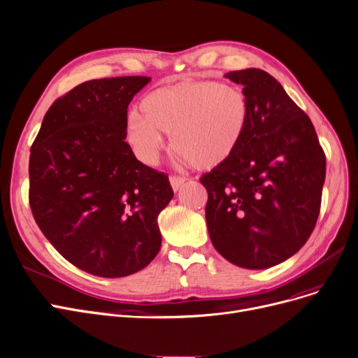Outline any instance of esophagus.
I'll return each mask as SVG.
<instances>
[{
  "instance_id": "34e87169",
  "label": "esophagus",
  "mask_w": 358,
  "mask_h": 358,
  "mask_svg": "<svg viewBox=\"0 0 358 358\" xmlns=\"http://www.w3.org/2000/svg\"><path fill=\"white\" fill-rule=\"evenodd\" d=\"M185 178L182 177H176V176H171L169 177V182H171V187H173L174 192H178L181 189V185L184 184Z\"/></svg>"
}]
</instances>
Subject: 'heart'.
<instances>
[{"instance_id":"heart-1","label":"heart","mask_w":358,"mask_h":358,"mask_svg":"<svg viewBox=\"0 0 358 358\" xmlns=\"http://www.w3.org/2000/svg\"><path fill=\"white\" fill-rule=\"evenodd\" d=\"M143 115L130 113L127 142L146 164H155L166 146L182 165L212 169L225 164L240 146L250 117L245 93L220 82H182L150 92Z\"/></svg>"}]
</instances>
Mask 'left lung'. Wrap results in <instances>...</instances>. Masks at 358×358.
<instances>
[{
  "instance_id": "obj_1",
  "label": "left lung",
  "mask_w": 358,
  "mask_h": 358,
  "mask_svg": "<svg viewBox=\"0 0 358 358\" xmlns=\"http://www.w3.org/2000/svg\"><path fill=\"white\" fill-rule=\"evenodd\" d=\"M250 117L234 155L200 178L216 252L232 265L268 269L297 253L316 225L326 158L310 118L275 77L229 71Z\"/></svg>"
}]
</instances>
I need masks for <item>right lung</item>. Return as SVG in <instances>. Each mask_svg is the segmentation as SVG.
Segmentation results:
<instances>
[{
  "mask_svg": "<svg viewBox=\"0 0 358 358\" xmlns=\"http://www.w3.org/2000/svg\"><path fill=\"white\" fill-rule=\"evenodd\" d=\"M150 77L85 82L57 99L30 149L29 201L43 236L79 269L122 278L146 268L174 196L168 176L137 161L127 108Z\"/></svg>",
  "mask_w": 358,
  "mask_h": 358,
  "instance_id": "1",
  "label": "right lung"
}]
</instances>
